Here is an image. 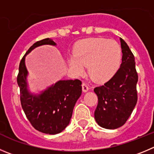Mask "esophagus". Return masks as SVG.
Segmentation results:
<instances>
[{
  "label": "esophagus",
  "instance_id": "1",
  "mask_svg": "<svg viewBox=\"0 0 154 154\" xmlns=\"http://www.w3.org/2000/svg\"><path fill=\"white\" fill-rule=\"evenodd\" d=\"M89 87H88V85H87V84H82V90H83V91L84 92H87L89 90Z\"/></svg>",
  "mask_w": 154,
  "mask_h": 154
}]
</instances>
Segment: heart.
Instances as JSON below:
<instances>
[{
    "label": "heart",
    "mask_w": 154,
    "mask_h": 154,
    "mask_svg": "<svg viewBox=\"0 0 154 154\" xmlns=\"http://www.w3.org/2000/svg\"><path fill=\"white\" fill-rule=\"evenodd\" d=\"M122 49L112 39L92 38L78 45L75 54L69 57L71 70L77 74L84 72V66H88V74L92 80L103 82L109 79L119 67Z\"/></svg>",
    "instance_id": "b5f03b06"
}]
</instances>
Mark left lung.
<instances>
[{
	"label": "left lung",
	"mask_w": 154,
	"mask_h": 154,
	"mask_svg": "<svg viewBox=\"0 0 154 154\" xmlns=\"http://www.w3.org/2000/svg\"><path fill=\"white\" fill-rule=\"evenodd\" d=\"M122 62L117 72L103 85L94 88L98 105L94 116L104 128L116 129L127 122L137 101L138 75L134 56L127 43L120 38Z\"/></svg>",
	"instance_id": "8db88e82"
}]
</instances>
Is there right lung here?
I'll list each match as a JSON object with an SVG mask.
<instances>
[{
  "label": "right lung",
  "mask_w": 154,
  "mask_h": 154,
  "mask_svg": "<svg viewBox=\"0 0 154 154\" xmlns=\"http://www.w3.org/2000/svg\"><path fill=\"white\" fill-rule=\"evenodd\" d=\"M42 45H55L49 38L34 43L21 59L17 75L20 103L26 116L32 127L45 134H56L70 123L75 103L82 93L80 80H59L38 95L31 94L27 90L25 56Z\"/></svg>",
  "instance_id": "right-lung-1"
}]
</instances>
